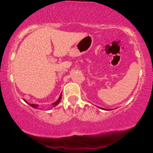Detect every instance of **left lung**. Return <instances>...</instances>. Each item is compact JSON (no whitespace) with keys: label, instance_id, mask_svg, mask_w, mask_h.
Listing matches in <instances>:
<instances>
[{"label":"left lung","instance_id":"obj_1","mask_svg":"<svg viewBox=\"0 0 153 153\" xmlns=\"http://www.w3.org/2000/svg\"><path fill=\"white\" fill-rule=\"evenodd\" d=\"M102 109H103V108H102ZM103 109H104V108H103Z\"/></svg>","mask_w":153,"mask_h":153}]
</instances>
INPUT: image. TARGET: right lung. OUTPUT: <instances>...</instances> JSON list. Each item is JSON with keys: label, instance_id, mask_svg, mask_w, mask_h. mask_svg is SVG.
<instances>
[{"label": "right lung", "instance_id": "add662e5", "mask_svg": "<svg viewBox=\"0 0 153 153\" xmlns=\"http://www.w3.org/2000/svg\"><path fill=\"white\" fill-rule=\"evenodd\" d=\"M61 99H62V94H60V96H59V99H57V101H55V102L52 103V107H54V106H57V105L58 104V103H59V102H60ZM29 104L30 105V106H31V107H33V108H37V107H38V106H39V105H37V104H32V103H29Z\"/></svg>", "mask_w": 153, "mask_h": 153}]
</instances>
